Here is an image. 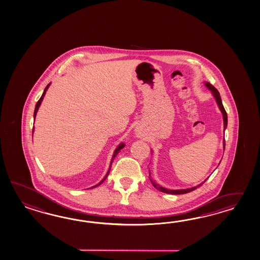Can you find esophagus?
<instances>
[{
	"instance_id": "34e87169",
	"label": "esophagus",
	"mask_w": 260,
	"mask_h": 260,
	"mask_svg": "<svg viewBox=\"0 0 260 260\" xmlns=\"http://www.w3.org/2000/svg\"><path fill=\"white\" fill-rule=\"evenodd\" d=\"M136 132H137V134H138V135H140V134H141V130H140L139 128H138V129L136 130Z\"/></svg>"
}]
</instances>
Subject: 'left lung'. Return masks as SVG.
Listing matches in <instances>:
<instances>
[{"mask_svg": "<svg viewBox=\"0 0 260 260\" xmlns=\"http://www.w3.org/2000/svg\"><path fill=\"white\" fill-rule=\"evenodd\" d=\"M205 86L211 91V94L213 95L214 97V99H215V101H216V103H217L218 108L219 109L221 110V112H222V115H223V132L225 131V129H226V126H228V114H226V112H225V110H224V108H223V104H222V99H221V96H220V93H219V91L212 86V85L210 84L209 82H205ZM223 150H224V145H225V141H224V139H223ZM152 152V151H151ZM208 179V178H207ZM207 179H206L205 181H202L201 183L200 184H198L197 186H193V187L187 188V189H178V190H170V189H168V188L162 187L161 185H159L158 183H156L155 181H153L152 179H151V171H150V181H151V183H152V185L154 186V187L156 188L157 190H159V191H161V192H163V193H170V194H181V193H189V192H191V191H193L194 189H197L198 187H200V185H202L206 181H207Z\"/></svg>", "mask_w": 260, "mask_h": 260, "instance_id": "left-lung-1", "label": "left lung"}]
</instances>
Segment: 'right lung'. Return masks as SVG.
Here are the masks:
<instances>
[{
	"mask_svg": "<svg viewBox=\"0 0 260 260\" xmlns=\"http://www.w3.org/2000/svg\"><path fill=\"white\" fill-rule=\"evenodd\" d=\"M49 85H50V83L49 84L47 85V87L45 88V90H44V92H43L42 96L40 97V99L38 100V102H37V105H36V109H35V113H34V119L36 120V117H37V111H38V109H39V107H40V105H41V103H42L43 99H44V97H45V94H46V92H47V91H48V89H49ZM34 131H35V128H32V133H34ZM124 146H125V144L124 143H121V144H119V146L116 148V150H115L114 152H113V155H112V158H111V161H110V165H109V170H108V173L106 174V176L104 177L103 180L102 181H100L99 183H97L96 185H94V186H92L91 188H94L96 187V186H98V185H100L102 182H103L106 179H107V177H108V175L109 174V172H110V169H111V165H112V162H113V160H114L115 157L117 156V154L120 152V151H121V149L122 148H124Z\"/></svg>",
	"mask_w": 260,
	"mask_h": 260,
	"instance_id": "add662e5",
	"label": "right lung"
}]
</instances>
